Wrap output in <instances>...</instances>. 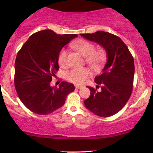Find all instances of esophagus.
<instances>
[{"mask_svg": "<svg viewBox=\"0 0 153 153\" xmlns=\"http://www.w3.org/2000/svg\"><path fill=\"white\" fill-rule=\"evenodd\" d=\"M82 87H83V86H82V85H75V88H78V89L82 88Z\"/></svg>", "mask_w": 153, "mask_h": 153, "instance_id": "esophagus-1", "label": "esophagus"}]
</instances>
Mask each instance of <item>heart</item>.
Wrapping results in <instances>:
<instances>
[{"mask_svg":"<svg viewBox=\"0 0 153 153\" xmlns=\"http://www.w3.org/2000/svg\"><path fill=\"white\" fill-rule=\"evenodd\" d=\"M75 48L83 56H85V59L88 64L93 68H99L106 59V53L104 50H95V45L91 42L85 39H78L73 44ZM67 52L66 49L63 48L58 54L59 65L61 67H65L67 65ZM91 75V72L85 68H75L67 72L66 79L75 84L84 83Z\"/></svg>","mask_w":153,"mask_h":153,"instance_id":"obj_1","label":"heart"}]
</instances>
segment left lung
I'll return each mask as SVG.
<instances>
[{
    "instance_id": "8db88e82",
    "label": "left lung",
    "mask_w": 153,
    "mask_h": 153,
    "mask_svg": "<svg viewBox=\"0 0 153 153\" xmlns=\"http://www.w3.org/2000/svg\"><path fill=\"white\" fill-rule=\"evenodd\" d=\"M82 37L101 45L106 50L107 61L102 73L95 78L101 91L88 86L91 91L84 104L89 111L101 117L118 113L125 106L133 89L134 62L127 45L114 34L98 31L80 34Z\"/></svg>"
}]
</instances>
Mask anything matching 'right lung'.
<instances>
[{"mask_svg": "<svg viewBox=\"0 0 153 153\" xmlns=\"http://www.w3.org/2000/svg\"><path fill=\"white\" fill-rule=\"evenodd\" d=\"M75 34H57L50 29L33 34L17 54L14 84L19 99L26 108L39 115L51 114L64 105L73 84L62 81L51 87L52 77L59 70L58 54Z\"/></svg>", "mask_w": 153, "mask_h": 153, "instance_id": "obj_1", "label": "right lung"}]
</instances>
